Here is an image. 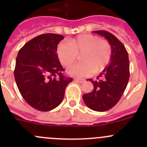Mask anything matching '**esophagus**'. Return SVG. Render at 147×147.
Instances as JSON below:
<instances>
[{"label": "esophagus", "instance_id": "1", "mask_svg": "<svg viewBox=\"0 0 147 147\" xmlns=\"http://www.w3.org/2000/svg\"><path fill=\"white\" fill-rule=\"evenodd\" d=\"M75 82H77L82 83V82L84 81V80H83V79H79V78H75Z\"/></svg>", "mask_w": 147, "mask_h": 147}]
</instances>
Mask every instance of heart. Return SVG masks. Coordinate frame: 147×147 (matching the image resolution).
I'll use <instances>...</instances> for the list:
<instances>
[{
    "label": "heart",
    "instance_id": "obj_1",
    "mask_svg": "<svg viewBox=\"0 0 147 147\" xmlns=\"http://www.w3.org/2000/svg\"><path fill=\"white\" fill-rule=\"evenodd\" d=\"M57 55L65 67L75 63L78 55H81L82 63L69 67L67 73L72 76L87 77L93 72L100 73L106 67L110 61L112 49L107 41L91 34H83L70 40L69 42H60Z\"/></svg>",
    "mask_w": 147,
    "mask_h": 147
}]
</instances>
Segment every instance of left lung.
I'll list each match as a JSON object with an SVG mask.
<instances>
[{
  "mask_svg": "<svg viewBox=\"0 0 147 147\" xmlns=\"http://www.w3.org/2000/svg\"><path fill=\"white\" fill-rule=\"evenodd\" d=\"M93 32L107 40L112 55L110 62L97 77V80L90 79L94 87L91 92L84 94L82 99L92 110L105 112L116 105L127 87L129 79V61L125 47L115 35L105 30Z\"/></svg>",
  "mask_w": 147,
  "mask_h": 147,
  "instance_id": "8db88e82",
  "label": "left lung"
}]
</instances>
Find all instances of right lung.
I'll return each instance as SVG.
<instances>
[{
	"instance_id": "add662e5",
	"label": "right lung",
	"mask_w": 147,
	"mask_h": 147,
	"mask_svg": "<svg viewBox=\"0 0 147 147\" xmlns=\"http://www.w3.org/2000/svg\"><path fill=\"white\" fill-rule=\"evenodd\" d=\"M61 35L47 33L32 38L19 50L14 77L20 93L32 107L47 112L63 101L65 88L72 81L66 78L57 55Z\"/></svg>"
}]
</instances>
